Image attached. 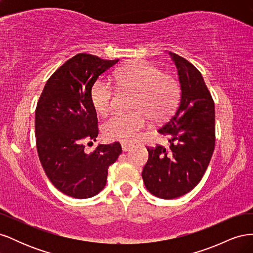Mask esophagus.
<instances>
[{
	"label": "esophagus",
	"mask_w": 253,
	"mask_h": 253,
	"mask_svg": "<svg viewBox=\"0 0 253 253\" xmlns=\"http://www.w3.org/2000/svg\"><path fill=\"white\" fill-rule=\"evenodd\" d=\"M121 147H122V151H124V152H126V151L131 149V145H129L128 143H125V142L121 143Z\"/></svg>",
	"instance_id": "obj_1"
}]
</instances>
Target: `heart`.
<instances>
[{"instance_id":"heart-1","label":"heart","mask_w":253,"mask_h":253,"mask_svg":"<svg viewBox=\"0 0 253 253\" xmlns=\"http://www.w3.org/2000/svg\"><path fill=\"white\" fill-rule=\"evenodd\" d=\"M121 90L133 91L132 112L114 115L103 125V134L110 140L131 143L150 126L151 118L163 121L177 108L180 98L178 81L145 61H135L115 74ZM90 102L95 111L105 116L114 108V88L104 81H96L90 88Z\"/></svg>"}]
</instances>
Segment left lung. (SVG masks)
I'll return each mask as SVG.
<instances>
[{
    "mask_svg": "<svg viewBox=\"0 0 253 253\" xmlns=\"http://www.w3.org/2000/svg\"><path fill=\"white\" fill-rule=\"evenodd\" d=\"M177 67L181 97L173 116L158 129L169 135L170 147L147 148L142 178L149 192L173 200L190 192L209 166L215 145L214 101L202 74L188 60L170 52Z\"/></svg>",
    "mask_w": 253,
    "mask_h": 253,
    "instance_id": "obj_1",
    "label": "left lung"
}]
</instances>
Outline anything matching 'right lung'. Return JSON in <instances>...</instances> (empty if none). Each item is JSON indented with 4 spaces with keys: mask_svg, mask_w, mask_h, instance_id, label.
Segmentation results:
<instances>
[{
    "mask_svg": "<svg viewBox=\"0 0 253 253\" xmlns=\"http://www.w3.org/2000/svg\"><path fill=\"white\" fill-rule=\"evenodd\" d=\"M117 60L78 53L47 80L36 109L37 151L43 170L61 192L75 198L95 196L104 188L109 167L122 149L119 142L84 152V142L98 136L90 88Z\"/></svg>",
    "mask_w": 253,
    "mask_h": 253,
    "instance_id": "obj_1",
    "label": "right lung"
}]
</instances>
